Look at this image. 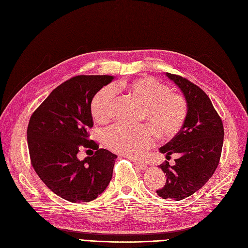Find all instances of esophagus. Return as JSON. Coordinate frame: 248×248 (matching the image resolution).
Here are the masks:
<instances>
[{"label":"esophagus","mask_w":248,"mask_h":248,"mask_svg":"<svg viewBox=\"0 0 248 248\" xmlns=\"http://www.w3.org/2000/svg\"><path fill=\"white\" fill-rule=\"evenodd\" d=\"M134 162H136L137 166H138L140 169H141V170H146V169L148 168L146 163H144V162L139 160V159H134Z\"/></svg>","instance_id":"esophagus-1"}]
</instances>
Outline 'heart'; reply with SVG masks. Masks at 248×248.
Segmentation results:
<instances>
[{
	"instance_id": "heart-1",
	"label": "heart",
	"mask_w": 248,
	"mask_h": 248,
	"mask_svg": "<svg viewBox=\"0 0 248 248\" xmlns=\"http://www.w3.org/2000/svg\"><path fill=\"white\" fill-rule=\"evenodd\" d=\"M122 87L144 104L141 117L152 126L118 123L108 127L103 131V140L111 151L139 156L152 146L154 130L159 137L170 138L182 128L187 117V102L182 95L170 92L167 85L152 78L126 81ZM114 101L115 89L111 86L101 88L93 96L90 108L96 121H108L112 116Z\"/></svg>"
}]
</instances>
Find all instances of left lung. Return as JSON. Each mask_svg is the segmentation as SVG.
<instances>
[{"instance_id": "left-lung-1", "label": "left lung", "mask_w": 248, "mask_h": 248, "mask_svg": "<svg viewBox=\"0 0 248 248\" xmlns=\"http://www.w3.org/2000/svg\"><path fill=\"white\" fill-rule=\"evenodd\" d=\"M181 90L187 102V117L182 128L159 152L178 154L174 166L160 164L167 182L156 192L161 199L188 198L212 177L218 166L223 144V125L207 94L188 79L166 73Z\"/></svg>"}]
</instances>
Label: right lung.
Masks as SVG:
<instances>
[{
  "mask_svg": "<svg viewBox=\"0 0 248 248\" xmlns=\"http://www.w3.org/2000/svg\"><path fill=\"white\" fill-rule=\"evenodd\" d=\"M111 76H78L57 87L30 119L27 137L32 166L48 188L71 202L95 200L108 187L117 155L89 140L90 104ZM81 146L96 149L79 161Z\"/></svg>",
  "mask_w": 248,
  "mask_h": 248,
  "instance_id": "add662e5",
  "label": "right lung"
}]
</instances>
